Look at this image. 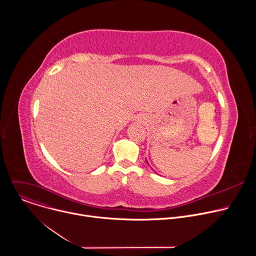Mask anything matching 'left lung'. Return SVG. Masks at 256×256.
Masks as SVG:
<instances>
[{
    "label": "left lung",
    "instance_id": "8db88e82",
    "mask_svg": "<svg viewBox=\"0 0 256 256\" xmlns=\"http://www.w3.org/2000/svg\"><path fill=\"white\" fill-rule=\"evenodd\" d=\"M147 162H148V161H147Z\"/></svg>",
    "mask_w": 256,
    "mask_h": 256
}]
</instances>
